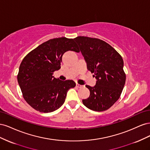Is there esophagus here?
<instances>
[{
	"mask_svg": "<svg viewBox=\"0 0 150 150\" xmlns=\"http://www.w3.org/2000/svg\"><path fill=\"white\" fill-rule=\"evenodd\" d=\"M82 85H80L79 84H76V87L78 88H82Z\"/></svg>",
	"mask_w": 150,
	"mask_h": 150,
	"instance_id": "1",
	"label": "esophagus"
}]
</instances>
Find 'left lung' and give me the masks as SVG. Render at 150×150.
I'll return each mask as SVG.
<instances>
[{
  "label": "left lung",
  "instance_id": "obj_1",
  "mask_svg": "<svg viewBox=\"0 0 150 150\" xmlns=\"http://www.w3.org/2000/svg\"><path fill=\"white\" fill-rule=\"evenodd\" d=\"M79 47L89 71L96 79L93 87L86 85L90 91L84 105L95 111L111 108L120 97L126 81L124 62L120 54L103 40L84 36L74 39Z\"/></svg>",
  "mask_w": 150,
  "mask_h": 150
}]
</instances>
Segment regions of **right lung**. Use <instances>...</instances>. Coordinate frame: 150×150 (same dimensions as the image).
Segmentation results:
<instances>
[{
	"instance_id": "right-lung-1",
	"label": "right lung",
	"mask_w": 150,
	"mask_h": 150,
	"mask_svg": "<svg viewBox=\"0 0 150 150\" xmlns=\"http://www.w3.org/2000/svg\"><path fill=\"white\" fill-rule=\"evenodd\" d=\"M69 51L79 52L74 39H50L30 51L21 63L18 83L25 101L34 110H57L64 104L68 90L75 87L74 81H61L52 76L61 68L63 54Z\"/></svg>"
}]
</instances>
